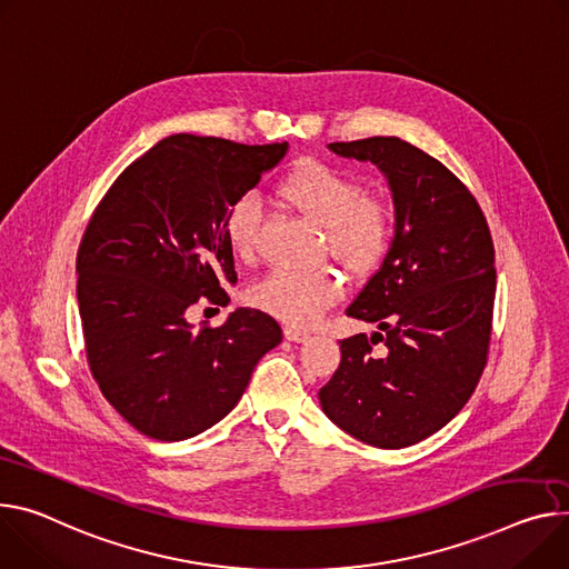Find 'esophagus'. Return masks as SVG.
I'll use <instances>...</instances> for the list:
<instances>
[{"label":"esophagus","instance_id":"1","mask_svg":"<svg viewBox=\"0 0 569 569\" xmlns=\"http://www.w3.org/2000/svg\"><path fill=\"white\" fill-rule=\"evenodd\" d=\"M283 336H286V340H290V342H306L308 338H311V333L303 331V329H297V327H286V329H283Z\"/></svg>","mask_w":569,"mask_h":569}]
</instances>
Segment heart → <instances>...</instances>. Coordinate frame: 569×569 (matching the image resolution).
<instances>
[{
    "label": "heart",
    "instance_id": "heart-1",
    "mask_svg": "<svg viewBox=\"0 0 569 569\" xmlns=\"http://www.w3.org/2000/svg\"><path fill=\"white\" fill-rule=\"evenodd\" d=\"M279 194L308 220L325 227L327 247L353 274L377 270L397 236L395 209L342 170L322 161H301L279 183ZM261 203L240 194L224 216L227 242L240 261L253 256ZM342 295V279L333 268H274L258 279L249 299L256 308L290 327L313 325Z\"/></svg>",
    "mask_w": 569,
    "mask_h": 569
}]
</instances>
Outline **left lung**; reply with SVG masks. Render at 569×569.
<instances>
[{
  "instance_id": "left-lung-1",
  "label": "left lung",
  "mask_w": 569,
  "mask_h": 569,
  "mask_svg": "<svg viewBox=\"0 0 569 569\" xmlns=\"http://www.w3.org/2000/svg\"><path fill=\"white\" fill-rule=\"evenodd\" d=\"M329 149L383 172L397 236L347 308L379 331L340 340V366L320 403L360 442L410 447L458 416L486 368L497 288L490 229L456 174L406 140L375 136ZM377 341L383 357L371 351Z\"/></svg>"
}]
</instances>
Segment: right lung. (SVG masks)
<instances>
[{
  "mask_svg": "<svg viewBox=\"0 0 569 569\" xmlns=\"http://www.w3.org/2000/svg\"><path fill=\"white\" fill-rule=\"evenodd\" d=\"M288 151L177 133L136 159L101 197L77 253V299L90 372L140 433L177 442L240 401L258 360L281 342L270 316L238 308L194 329L201 297L227 306L238 281L229 206Z\"/></svg>",
  "mask_w": 569,
  "mask_h": 569,
  "instance_id": "add662e5",
  "label": "right lung"
}]
</instances>
